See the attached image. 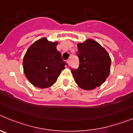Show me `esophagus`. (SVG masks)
Listing matches in <instances>:
<instances>
[{"instance_id": "obj_1", "label": "esophagus", "mask_w": 133, "mask_h": 133, "mask_svg": "<svg viewBox=\"0 0 133 133\" xmlns=\"http://www.w3.org/2000/svg\"><path fill=\"white\" fill-rule=\"evenodd\" d=\"M67 62H68V65H70V64H71V60H70V59H68V60H67Z\"/></svg>"}]
</instances>
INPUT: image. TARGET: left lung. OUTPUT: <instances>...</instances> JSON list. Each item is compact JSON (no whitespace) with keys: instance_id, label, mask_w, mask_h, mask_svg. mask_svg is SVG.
Returning <instances> with one entry per match:
<instances>
[{"instance_id":"8db88e82","label":"left lung","mask_w":133,"mask_h":133,"mask_svg":"<svg viewBox=\"0 0 133 133\" xmlns=\"http://www.w3.org/2000/svg\"><path fill=\"white\" fill-rule=\"evenodd\" d=\"M76 55L79 64L71 68L75 83L86 90H91L104 83L109 75L111 58L107 52L93 40H87L77 45Z\"/></svg>"}]
</instances>
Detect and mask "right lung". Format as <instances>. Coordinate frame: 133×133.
<instances>
[{"label": "right lung", "instance_id": "obj_1", "mask_svg": "<svg viewBox=\"0 0 133 133\" xmlns=\"http://www.w3.org/2000/svg\"><path fill=\"white\" fill-rule=\"evenodd\" d=\"M58 42L43 38L28 49L23 59V68L26 78L39 88L50 87L56 82L61 71L68 64L57 50Z\"/></svg>", "mask_w": 133, "mask_h": 133}]
</instances>
